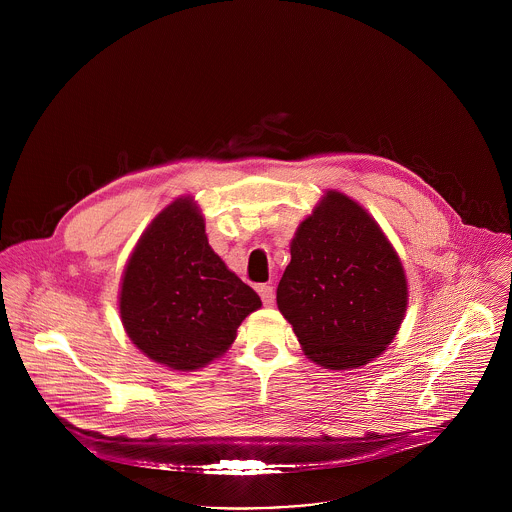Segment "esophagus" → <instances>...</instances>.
<instances>
[{
	"instance_id": "obj_1",
	"label": "esophagus",
	"mask_w": 512,
	"mask_h": 512,
	"mask_svg": "<svg viewBox=\"0 0 512 512\" xmlns=\"http://www.w3.org/2000/svg\"><path fill=\"white\" fill-rule=\"evenodd\" d=\"M259 295H261L265 307H270L274 303V290H272V286H268V284L259 286Z\"/></svg>"
}]
</instances>
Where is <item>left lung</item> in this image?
<instances>
[{"label":"left lung","instance_id":"obj_1","mask_svg":"<svg viewBox=\"0 0 512 512\" xmlns=\"http://www.w3.org/2000/svg\"><path fill=\"white\" fill-rule=\"evenodd\" d=\"M290 253L276 303L307 359L353 370L380 357L409 303L405 268L380 224L349 195L328 190L299 222Z\"/></svg>","mask_w":512,"mask_h":512}]
</instances>
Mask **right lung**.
Wrapping results in <instances>:
<instances>
[{
  "label": "right lung",
  "instance_id": "right-lung-1",
  "mask_svg": "<svg viewBox=\"0 0 512 512\" xmlns=\"http://www.w3.org/2000/svg\"><path fill=\"white\" fill-rule=\"evenodd\" d=\"M259 295L213 251L192 195L149 222L122 272L126 336L157 365L192 372L222 357Z\"/></svg>",
  "mask_w": 512,
  "mask_h": 512
}]
</instances>
